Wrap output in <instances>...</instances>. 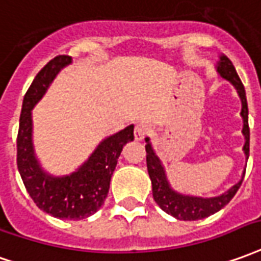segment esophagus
<instances>
[{"instance_id": "esophagus-1", "label": "esophagus", "mask_w": 261, "mask_h": 261, "mask_svg": "<svg viewBox=\"0 0 261 261\" xmlns=\"http://www.w3.org/2000/svg\"><path fill=\"white\" fill-rule=\"evenodd\" d=\"M145 133H147V125L137 124L136 128H134V140L136 141H143Z\"/></svg>"}]
</instances>
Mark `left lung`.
Segmentation results:
<instances>
[{"instance_id": "8db88e82", "label": "left lung", "mask_w": 261, "mask_h": 261, "mask_svg": "<svg viewBox=\"0 0 261 261\" xmlns=\"http://www.w3.org/2000/svg\"><path fill=\"white\" fill-rule=\"evenodd\" d=\"M216 73L219 74L222 79L227 80L232 83L233 87L236 89L239 94V99L242 101V120H243V128L242 134L245 137V145H243V152H245L246 160H249V145H250V130H249V109H247V99H246L245 86L242 80L238 76V72L233 66V63L226 58L225 55H220L219 61L216 63ZM145 151H147V168L151 184H152V196L156 205L161 207L164 212H167L171 216H174L178 220H198L207 218L213 213L219 212L222 207H225L232 198L236 195L238 189L243 182L246 169L238 184H234L226 192L218 195V196H195V195L182 194L175 191L171 187L167 176L165 167L162 165L160 156L156 155L155 151L152 148V144L149 137H145Z\"/></svg>"}]
</instances>
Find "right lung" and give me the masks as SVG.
Masks as SVG:
<instances>
[{"label": "right lung", "instance_id": "obj_1", "mask_svg": "<svg viewBox=\"0 0 261 261\" xmlns=\"http://www.w3.org/2000/svg\"><path fill=\"white\" fill-rule=\"evenodd\" d=\"M72 63L70 56L59 55L36 74L23 96L16 138V165L23 185L36 206L58 219L80 220L99 211L109 194L110 179L125 144L134 140V125L106 137L79 168L67 175L49 174L42 168L34 147L32 110L63 67Z\"/></svg>", "mask_w": 261, "mask_h": 261}]
</instances>
